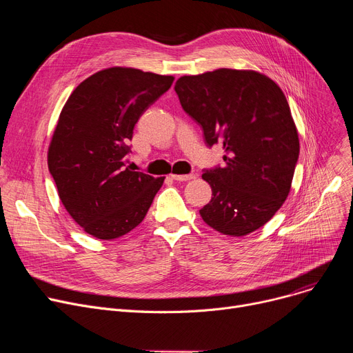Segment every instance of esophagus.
I'll return each mask as SVG.
<instances>
[{"label": "esophagus", "instance_id": "1", "mask_svg": "<svg viewBox=\"0 0 353 353\" xmlns=\"http://www.w3.org/2000/svg\"><path fill=\"white\" fill-rule=\"evenodd\" d=\"M172 179L176 181H188L196 179L194 174H172Z\"/></svg>", "mask_w": 353, "mask_h": 353}]
</instances>
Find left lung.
<instances>
[{"label":"left lung","instance_id":"left-lung-1","mask_svg":"<svg viewBox=\"0 0 353 353\" xmlns=\"http://www.w3.org/2000/svg\"><path fill=\"white\" fill-rule=\"evenodd\" d=\"M174 90L183 110L203 128L206 144L220 143L225 167L205 170L212 200L201 219L228 236H246L286 200L299 137L281 87L261 72L219 68L184 76Z\"/></svg>","mask_w":353,"mask_h":353}]
</instances>
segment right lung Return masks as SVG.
<instances>
[{
  "label": "right lung",
  "instance_id": "right-lung-1",
  "mask_svg": "<svg viewBox=\"0 0 353 353\" xmlns=\"http://www.w3.org/2000/svg\"><path fill=\"white\" fill-rule=\"evenodd\" d=\"M174 77L111 67L71 92L48 147V170L70 216L88 234L117 239L139 226L164 177L127 165L128 140Z\"/></svg>",
  "mask_w": 353,
  "mask_h": 353
}]
</instances>
